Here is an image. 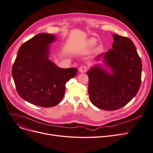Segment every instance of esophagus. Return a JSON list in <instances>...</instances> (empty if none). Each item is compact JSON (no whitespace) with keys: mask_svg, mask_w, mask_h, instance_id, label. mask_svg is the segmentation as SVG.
Returning a JSON list of instances; mask_svg holds the SVG:
<instances>
[{"mask_svg":"<svg viewBox=\"0 0 153 153\" xmlns=\"http://www.w3.org/2000/svg\"><path fill=\"white\" fill-rule=\"evenodd\" d=\"M88 68L87 67V66H85V65L81 66V67L79 68V72H82V73L85 72L86 71H88Z\"/></svg>","mask_w":153,"mask_h":153,"instance_id":"esophagus-1","label":"esophagus"}]
</instances>
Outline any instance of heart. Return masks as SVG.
Returning <instances> with one entry per match:
<instances>
[{
	"mask_svg": "<svg viewBox=\"0 0 153 153\" xmlns=\"http://www.w3.org/2000/svg\"><path fill=\"white\" fill-rule=\"evenodd\" d=\"M94 42H95V39H90V41H89V44H90L91 45H92V44H94Z\"/></svg>",
	"mask_w": 153,
	"mask_h": 153,
	"instance_id": "1",
	"label": "heart"
}]
</instances>
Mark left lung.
Returning a JSON list of instances; mask_svg holds the SVG:
<instances>
[{
  "mask_svg": "<svg viewBox=\"0 0 153 153\" xmlns=\"http://www.w3.org/2000/svg\"><path fill=\"white\" fill-rule=\"evenodd\" d=\"M112 36V48L103 57L112 74L99 65L91 68L87 72L91 102L107 111L119 109L129 102L137 94L141 83L142 62L135 45L128 37L117 34Z\"/></svg>",
  "mask_w": 153,
  "mask_h": 153,
  "instance_id": "1",
  "label": "left lung"
}]
</instances>
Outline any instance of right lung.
<instances>
[{"mask_svg":"<svg viewBox=\"0 0 153 153\" xmlns=\"http://www.w3.org/2000/svg\"><path fill=\"white\" fill-rule=\"evenodd\" d=\"M55 36L41 33L20 47L12 68L19 95L30 104L44 108L61 101L65 84L77 72L76 68L62 69L49 59V45Z\"/></svg>","mask_w":153,"mask_h":153,"instance_id":"right-lung-1","label":"right lung"}]
</instances>
